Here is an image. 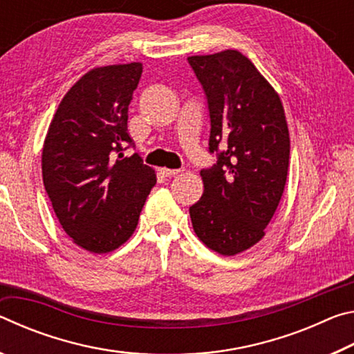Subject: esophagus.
I'll use <instances>...</instances> for the list:
<instances>
[{
    "instance_id": "obj_1",
    "label": "esophagus",
    "mask_w": 354,
    "mask_h": 354,
    "mask_svg": "<svg viewBox=\"0 0 354 354\" xmlns=\"http://www.w3.org/2000/svg\"><path fill=\"white\" fill-rule=\"evenodd\" d=\"M183 170H178V169H162L160 170V173H162L164 176H175L178 175V173H181Z\"/></svg>"
}]
</instances>
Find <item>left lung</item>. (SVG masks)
I'll use <instances>...</instances> for the list:
<instances>
[{
    "mask_svg": "<svg viewBox=\"0 0 354 354\" xmlns=\"http://www.w3.org/2000/svg\"><path fill=\"white\" fill-rule=\"evenodd\" d=\"M206 93L209 153L217 162L200 171L205 192L190 206L200 241L234 256L261 241L283 196L290 139L279 95L236 50L190 56Z\"/></svg>",
    "mask_w": 354,
    "mask_h": 354,
    "instance_id": "left-lung-1",
    "label": "left lung"
}]
</instances>
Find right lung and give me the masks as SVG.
Instances as JSON below:
<instances>
[{
	"label": "right lung",
	"instance_id": "obj_1",
	"mask_svg": "<svg viewBox=\"0 0 354 354\" xmlns=\"http://www.w3.org/2000/svg\"><path fill=\"white\" fill-rule=\"evenodd\" d=\"M142 64L87 71L65 93L41 151V176L64 231L91 253H109L133 236L156 173L124 158L128 106Z\"/></svg>",
	"mask_w": 354,
	"mask_h": 354
}]
</instances>
